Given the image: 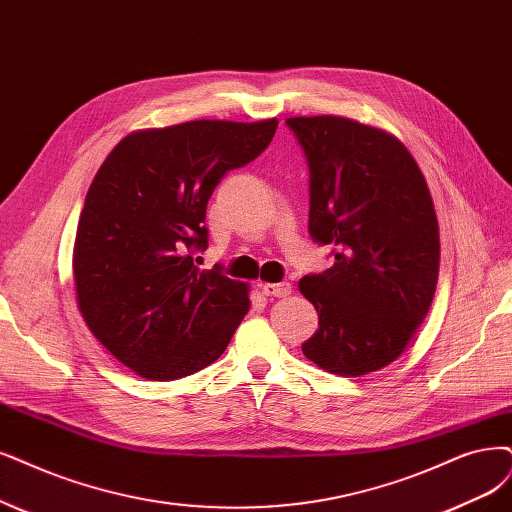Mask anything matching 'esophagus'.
<instances>
[{
    "instance_id": "esophagus-1",
    "label": "esophagus",
    "mask_w": 512,
    "mask_h": 512,
    "mask_svg": "<svg viewBox=\"0 0 512 512\" xmlns=\"http://www.w3.org/2000/svg\"><path fill=\"white\" fill-rule=\"evenodd\" d=\"M259 289H261L263 295H268V297H287V295H291L289 282H261Z\"/></svg>"
}]
</instances>
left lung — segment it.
<instances>
[{
    "label": "left lung",
    "mask_w": 512,
    "mask_h": 512,
    "mask_svg": "<svg viewBox=\"0 0 512 512\" xmlns=\"http://www.w3.org/2000/svg\"><path fill=\"white\" fill-rule=\"evenodd\" d=\"M310 168L314 242L335 263L299 280L318 312L306 358L361 377L399 358L439 280V221L426 179L390 132L339 116L289 118Z\"/></svg>",
    "instance_id": "8db88e82"
}]
</instances>
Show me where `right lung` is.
<instances>
[{
  "label": "right lung",
  "instance_id": "right-lung-1",
  "mask_svg": "<svg viewBox=\"0 0 512 512\" xmlns=\"http://www.w3.org/2000/svg\"><path fill=\"white\" fill-rule=\"evenodd\" d=\"M278 120H194L126 135L94 175L73 246L88 329L145 380L192 375L223 354L249 287L200 270L206 204L227 170L255 160Z\"/></svg>",
  "mask_w": 512,
  "mask_h": 512
}]
</instances>
